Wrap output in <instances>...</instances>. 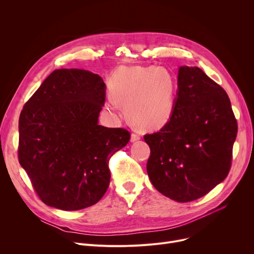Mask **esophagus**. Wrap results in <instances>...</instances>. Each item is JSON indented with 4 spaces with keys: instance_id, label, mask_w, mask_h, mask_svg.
I'll list each match as a JSON object with an SVG mask.
<instances>
[{
    "instance_id": "34e87169",
    "label": "esophagus",
    "mask_w": 254,
    "mask_h": 254,
    "mask_svg": "<svg viewBox=\"0 0 254 254\" xmlns=\"http://www.w3.org/2000/svg\"><path fill=\"white\" fill-rule=\"evenodd\" d=\"M140 139H141V136L139 134H137V132H132L131 137H130V141L131 142H136V141H138Z\"/></svg>"
}]
</instances>
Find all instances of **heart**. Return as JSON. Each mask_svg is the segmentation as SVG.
<instances>
[{"label": "heart", "mask_w": 254, "mask_h": 254, "mask_svg": "<svg viewBox=\"0 0 254 254\" xmlns=\"http://www.w3.org/2000/svg\"><path fill=\"white\" fill-rule=\"evenodd\" d=\"M110 91L111 108L125 104L127 117L142 127L165 126L174 111V79L163 66H122L110 79Z\"/></svg>", "instance_id": "heart-1"}]
</instances>
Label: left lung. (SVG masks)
Listing matches in <instances>:
<instances>
[{
  "label": "left lung",
  "instance_id": "1",
  "mask_svg": "<svg viewBox=\"0 0 254 254\" xmlns=\"http://www.w3.org/2000/svg\"><path fill=\"white\" fill-rule=\"evenodd\" d=\"M237 131L225 90L197 66H180L170 120L144 136L151 183L179 203L204 196L228 176Z\"/></svg>",
  "mask_w": 254,
  "mask_h": 254
}]
</instances>
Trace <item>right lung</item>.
Listing matches in <instances>:
<instances>
[{
    "label": "right lung",
    "instance_id": "1",
    "mask_svg": "<svg viewBox=\"0 0 254 254\" xmlns=\"http://www.w3.org/2000/svg\"><path fill=\"white\" fill-rule=\"evenodd\" d=\"M106 84L89 71H53L23 106L18 161L47 206L75 211L98 203L110 183L111 156L130 139L98 124Z\"/></svg>",
    "mask_w": 254,
    "mask_h": 254
}]
</instances>
